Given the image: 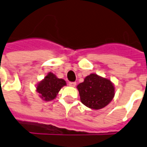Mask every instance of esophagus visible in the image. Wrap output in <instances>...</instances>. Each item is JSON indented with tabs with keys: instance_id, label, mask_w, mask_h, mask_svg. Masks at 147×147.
Listing matches in <instances>:
<instances>
[{
	"instance_id": "obj_1",
	"label": "esophagus",
	"mask_w": 147,
	"mask_h": 147,
	"mask_svg": "<svg viewBox=\"0 0 147 147\" xmlns=\"http://www.w3.org/2000/svg\"><path fill=\"white\" fill-rule=\"evenodd\" d=\"M69 85L70 87H75L76 86V82H69Z\"/></svg>"
}]
</instances>
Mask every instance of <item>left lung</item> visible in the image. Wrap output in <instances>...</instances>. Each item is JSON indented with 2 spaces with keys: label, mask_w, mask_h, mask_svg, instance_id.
Masks as SVG:
<instances>
[{
  "label": "left lung",
  "mask_w": 147,
  "mask_h": 147,
  "mask_svg": "<svg viewBox=\"0 0 147 147\" xmlns=\"http://www.w3.org/2000/svg\"><path fill=\"white\" fill-rule=\"evenodd\" d=\"M77 88L80 101L85 106L95 110L108 105L115 96V87L111 80L95 74L87 76Z\"/></svg>",
  "instance_id": "8db88e82"
}]
</instances>
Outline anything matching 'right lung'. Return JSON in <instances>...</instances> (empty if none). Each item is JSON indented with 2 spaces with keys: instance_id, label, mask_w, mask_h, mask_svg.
I'll return each mask as SVG.
<instances>
[{
  "instance_id": "1",
  "label": "right lung",
  "mask_w": 147,
  "mask_h": 147,
  "mask_svg": "<svg viewBox=\"0 0 147 147\" xmlns=\"http://www.w3.org/2000/svg\"><path fill=\"white\" fill-rule=\"evenodd\" d=\"M67 85V83L63 79H59L52 72L48 73L42 80L38 83L36 86V91L44 101H49L57 98L63 86Z\"/></svg>"
}]
</instances>
